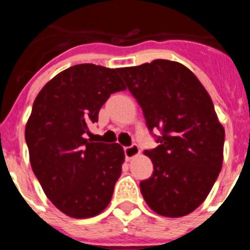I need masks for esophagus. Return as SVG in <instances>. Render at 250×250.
Wrapping results in <instances>:
<instances>
[{"mask_svg": "<svg viewBox=\"0 0 250 250\" xmlns=\"http://www.w3.org/2000/svg\"><path fill=\"white\" fill-rule=\"evenodd\" d=\"M124 151H125V158L126 160H131L135 156H138L140 154V149H139L138 145H131V146L124 147Z\"/></svg>", "mask_w": 250, "mask_h": 250, "instance_id": "obj_1", "label": "esophagus"}]
</instances>
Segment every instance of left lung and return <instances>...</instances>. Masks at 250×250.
<instances>
[{
	"label": "left lung",
	"instance_id": "8db88e82",
	"mask_svg": "<svg viewBox=\"0 0 250 250\" xmlns=\"http://www.w3.org/2000/svg\"><path fill=\"white\" fill-rule=\"evenodd\" d=\"M159 145L145 150L154 173L140 183L150 209L167 218L188 215L210 193L223 165L224 127L198 77L180 62L154 60L119 68Z\"/></svg>",
	"mask_w": 250,
	"mask_h": 250
}]
</instances>
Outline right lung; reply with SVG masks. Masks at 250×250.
<instances>
[{"instance_id": "obj_1", "label": "right lung", "mask_w": 250, "mask_h": 250, "mask_svg": "<svg viewBox=\"0 0 250 250\" xmlns=\"http://www.w3.org/2000/svg\"><path fill=\"white\" fill-rule=\"evenodd\" d=\"M118 72L94 63L66 68L39 92L26 124L31 167L51 203L71 218L100 214L121 175L123 147L83 138L110 95L126 89Z\"/></svg>"}]
</instances>
